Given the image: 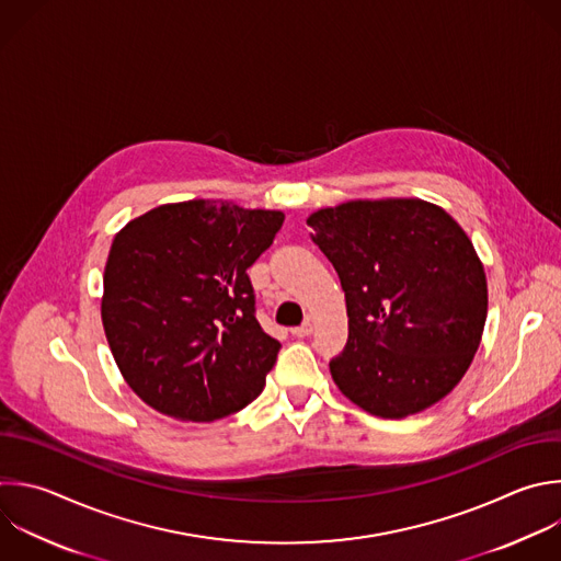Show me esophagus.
<instances>
[{
    "mask_svg": "<svg viewBox=\"0 0 561 561\" xmlns=\"http://www.w3.org/2000/svg\"><path fill=\"white\" fill-rule=\"evenodd\" d=\"M310 332H312V321H310V319H306L301 325L293 328V334H295V336H308Z\"/></svg>",
    "mask_w": 561,
    "mask_h": 561,
    "instance_id": "1",
    "label": "esophagus"
}]
</instances>
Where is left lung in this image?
Here are the masks:
<instances>
[{
  "label": "left lung",
  "mask_w": 561,
  "mask_h": 561,
  "mask_svg": "<svg viewBox=\"0 0 561 561\" xmlns=\"http://www.w3.org/2000/svg\"><path fill=\"white\" fill-rule=\"evenodd\" d=\"M347 308V343L330 360L365 412L405 419L465 377L486 321V277L460 225L423 201H356L308 218Z\"/></svg>",
  "instance_id": "left-lung-1"
}]
</instances>
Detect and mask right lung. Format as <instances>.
Masks as SVG:
<instances>
[{
  "instance_id": "1",
  "label": "right lung",
  "mask_w": 561,
  "mask_h": 561,
  "mask_svg": "<svg viewBox=\"0 0 561 561\" xmlns=\"http://www.w3.org/2000/svg\"><path fill=\"white\" fill-rule=\"evenodd\" d=\"M282 225V211L190 201L114 238L101 317L121 375L147 405L209 423L260 397L282 343L255 317L247 271Z\"/></svg>"
}]
</instances>
